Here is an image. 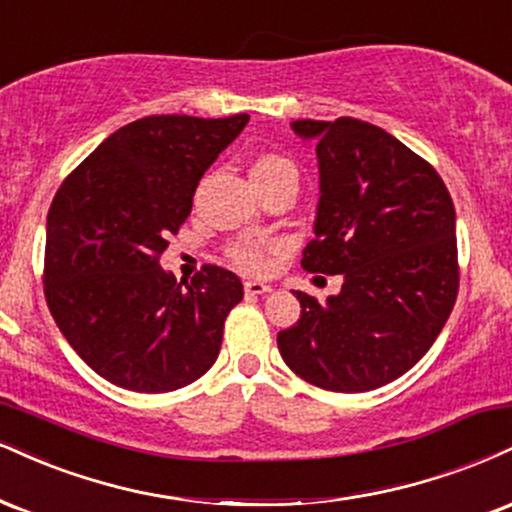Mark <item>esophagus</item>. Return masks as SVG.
I'll use <instances>...</instances> for the list:
<instances>
[{"mask_svg": "<svg viewBox=\"0 0 512 512\" xmlns=\"http://www.w3.org/2000/svg\"><path fill=\"white\" fill-rule=\"evenodd\" d=\"M272 291V286L264 281H245V293L248 295H262V293H269Z\"/></svg>", "mask_w": 512, "mask_h": 512, "instance_id": "1", "label": "esophagus"}]
</instances>
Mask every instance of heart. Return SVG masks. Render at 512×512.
Listing matches in <instances>:
<instances>
[{"label": "heart", "mask_w": 512, "mask_h": 512, "mask_svg": "<svg viewBox=\"0 0 512 512\" xmlns=\"http://www.w3.org/2000/svg\"><path fill=\"white\" fill-rule=\"evenodd\" d=\"M279 174H288L298 178V171H295V164L291 159L281 157V155H262L252 162L250 176L252 178H269V176H279ZM229 257L236 267L245 269V272H264L269 267V245L260 243V240L252 238H243L238 243H233L229 248Z\"/></svg>", "instance_id": "1"}]
</instances>
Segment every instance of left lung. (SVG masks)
I'll return each instance as SVG.
<instances>
[{
  "label": "left lung",
  "instance_id": "1",
  "mask_svg": "<svg viewBox=\"0 0 512 512\" xmlns=\"http://www.w3.org/2000/svg\"><path fill=\"white\" fill-rule=\"evenodd\" d=\"M317 143L315 240L303 269L341 274L324 303L303 291L279 331L281 357L326 391L362 393L398 379L432 348L458 295L455 209L429 162L384 128L341 116L293 121Z\"/></svg>",
  "mask_w": 512,
  "mask_h": 512
}]
</instances>
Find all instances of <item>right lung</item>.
Listing matches in <instances>:
<instances>
[{
	"label": "right lung",
	"mask_w": 512,
	"mask_h": 512,
	"mask_svg": "<svg viewBox=\"0 0 512 512\" xmlns=\"http://www.w3.org/2000/svg\"><path fill=\"white\" fill-rule=\"evenodd\" d=\"M248 121L145 116L109 135L54 195L49 312L85 365L121 389L176 391L217 360L243 283L214 264L178 283L159 255L188 219L200 178Z\"/></svg>",
	"instance_id": "add662e5"
}]
</instances>
